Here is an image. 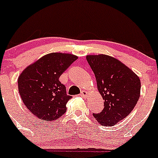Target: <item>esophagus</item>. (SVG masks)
Returning a JSON list of instances; mask_svg holds the SVG:
<instances>
[{
  "label": "esophagus",
  "mask_w": 158,
  "mask_h": 158,
  "mask_svg": "<svg viewBox=\"0 0 158 158\" xmlns=\"http://www.w3.org/2000/svg\"><path fill=\"white\" fill-rule=\"evenodd\" d=\"M87 94H88V92H87L86 91L82 90V91H81L80 95H81V96H82V97H85V96H86Z\"/></svg>",
  "instance_id": "obj_1"
}]
</instances>
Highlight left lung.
Returning a JSON list of instances; mask_svg holds the SVG:
<instances>
[{"instance_id":"left-lung-1","label":"left lung","mask_w":158,"mask_h":158,"mask_svg":"<svg viewBox=\"0 0 158 158\" xmlns=\"http://www.w3.org/2000/svg\"><path fill=\"white\" fill-rule=\"evenodd\" d=\"M86 60L105 101L102 111L93 113V116L101 125L113 126L126 118L136 106L141 93V81L131 69L112 56L88 55Z\"/></svg>"}]
</instances>
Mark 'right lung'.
Here are the masks:
<instances>
[{
    "instance_id": "1",
    "label": "right lung",
    "mask_w": 158,
    "mask_h": 158,
    "mask_svg": "<svg viewBox=\"0 0 158 158\" xmlns=\"http://www.w3.org/2000/svg\"><path fill=\"white\" fill-rule=\"evenodd\" d=\"M78 59L70 53L52 52L28 66L19 76L18 90L23 104L36 118L56 120L66 111L72 98L60 82L62 73Z\"/></svg>"
}]
</instances>
